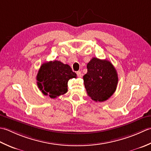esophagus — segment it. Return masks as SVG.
<instances>
[{
	"instance_id": "esophagus-1",
	"label": "esophagus",
	"mask_w": 151,
	"mask_h": 151,
	"mask_svg": "<svg viewBox=\"0 0 151 151\" xmlns=\"http://www.w3.org/2000/svg\"><path fill=\"white\" fill-rule=\"evenodd\" d=\"M77 75H78V76L79 77V78H81L82 73H81V72H80V71H78V72H77Z\"/></svg>"
}]
</instances>
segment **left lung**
<instances>
[{
  "instance_id": "8db88e82",
  "label": "left lung",
  "mask_w": 151,
  "mask_h": 151,
  "mask_svg": "<svg viewBox=\"0 0 151 151\" xmlns=\"http://www.w3.org/2000/svg\"><path fill=\"white\" fill-rule=\"evenodd\" d=\"M87 73L83 76L87 93L95 101H104L112 96L118 83L115 67L107 60L93 58L87 64Z\"/></svg>"
}]
</instances>
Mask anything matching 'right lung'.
I'll list each match as a JSON object with an SVG mask.
<instances>
[{
	"label": "right lung",
	"instance_id": "add662e5",
	"mask_svg": "<svg viewBox=\"0 0 151 151\" xmlns=\"http://www.w3.org/2000/svg\"><path fill=\"white\" fill-rule=\"evenodd\" d=\"M71 67L60 61L54 60L42 64L36 76L37 85L42 93L55 98L68 91V81L76 78Z\"/></svg>",
	"mask_w": 151,
	"mask_h": 151
}]
</instances>
